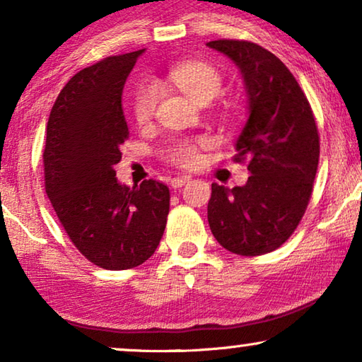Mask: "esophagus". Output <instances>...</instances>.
<instances>
[{"label": "esophagus", "instance_id": "1", "mask_svg": "<svg viewBox=\"0 0 362 362\" xmlns=\"http://www.w3.org/2000/svg\"><path fill=\"white\" fill-rule=\"evenodd\" d=\"M189 181V177L187 176H176V177H173V180L170 181V185H171V187H175V189H177V187H181V186H185L186 182Z\"/></svg>", "mask_w": 362, "mask_h": 362}]
</instances>
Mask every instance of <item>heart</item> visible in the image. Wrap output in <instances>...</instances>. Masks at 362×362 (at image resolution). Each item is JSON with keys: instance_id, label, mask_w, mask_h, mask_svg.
<instances>
[{"instance_id": "obj_1", "label": "heart", "mask_w": 362, "mask_h": 362, "mask_svg": "<svg viewBox=\"0 0 362 362\" xmlns=\"http://www.w3.org/2000/svg\"><path fill=\"white\" fill-rule=\"evenodd\" d=\"M171 81L197 103L211 102L222 88V77L214 67L204 62H182L173 67ZM158 100V86L146 82L138 88L133 100V113L138 123H146L155 115ZM204 140H186L177 138L166 146L168 160L181 166H191L197 161V148L204 145Z\"/></svg>"}]
</instances>
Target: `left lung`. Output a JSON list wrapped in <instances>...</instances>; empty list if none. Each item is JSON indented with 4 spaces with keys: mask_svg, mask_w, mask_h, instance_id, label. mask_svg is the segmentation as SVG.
Returning a JSON list of instances; mask_svg holds the SVG:
<instances>
[{
    "mask_svg": "<svg viewBox=\"0 0 362 362\" xmlns=\"http://www.w3.org/2000/svg\"><path fill=\"white\" fill-rule=\"evenodd\" d=\"M244 78L247 120L235 160H249L244 186L214 182L207 221L216 240L239 255H262L284 244L308 206L318 170L320 138L303 90L284 62L247 41H211Z\"/></svg>",
    "mask_w": 362,
    "mask_h": 362,
    "instance_id": "left-lung-1",
    "label": "left lung"
}]
</instances>
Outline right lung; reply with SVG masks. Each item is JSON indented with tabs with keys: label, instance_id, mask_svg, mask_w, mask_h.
<instances>
[{
	"label": "right lung",
	"instance_id": "add662e5",
	"mask_svg": "<svg viewBox=\"0 0 362 362\" xmlns=\"http://www.w3.org/2000/svg\"><path fill=\"white\" fill-rule=\"evenodd\" d=\"M140 51L107 57L66 83L47 122L46 194L74 245L107 270L141 265L160 245L170 189L118 181L115 165L128 136L122 95Z\"/></svg>",
	"mask_w": 362,
	"mask_h": 362
}]
</instances>
